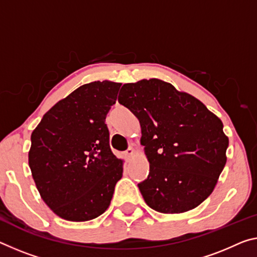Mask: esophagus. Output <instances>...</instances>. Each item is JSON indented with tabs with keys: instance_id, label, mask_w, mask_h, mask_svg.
I'll use <instances>...</instances> for the list:
<instances>
[{
	"instance_id": "esophagus-1",
	"label": "esophagus",
	"mask_w": 257,
	"mask_h": 257,
	"mask_svg": "<svg viewBox=\"0 0 257 257\" xmlns=\"http://www.w3.org/2000/svg\"><path fill=\"white\" fill-rule=\"evenodd\" d=\"M135 154H136V150L134 149V148H129L127 151H125L124 156H125V158H127L128 160H129V159L135 156Z\"/></svg>"
}]
</instances>
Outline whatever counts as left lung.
I'll list each match as a JSON object with an SVG mask.
<instances>
[{"label":"left lung","mask_w":257,"mask_h":257,"mask_svg":"<svg viewBox=\"0 0 257 257\" xmlns=\"http://www.w3.org/2000/svg\"><path fill=\"white\" fill-rule=\"evenodd\" d=\"M119 103L140 120L150 174L138 184L146 205L164 214L198 207L213 192L229 138L205 104L159 79L125 83Z\"/></svg>","instance_id":"obj_1"}]
</instances>
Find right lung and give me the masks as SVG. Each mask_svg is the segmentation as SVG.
Masks as SVG:
<instances>
[{"instance_id":"obj_1","label":"right lung","mask_w":257,"mask_h":257,"mask_svg":"<svg viewBox=\"0 0 257 257\" xmlns=\"http://www.w3.org/2000/svg\"><path fill=\"white\" fill-rule=\"evenodd\" d=\"M121 83L83 84L44 114L31 136L28 165L41 198L60 218L90 221L111 203L123 160L109 148L105 119Z\"/></svg>"}]
</instances>
